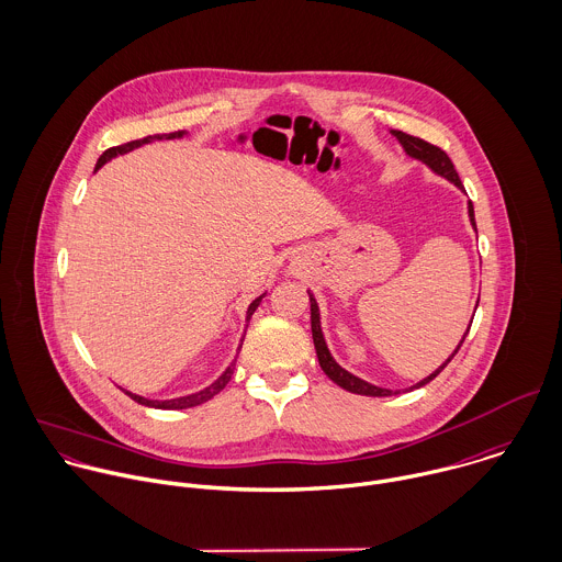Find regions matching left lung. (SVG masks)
<instances>
[{"label":"left lung","mask_w":562,"mask_h":562,"mask_svg":"<svg viewBox=\"0 0 562 562\" xmlns=\"http://www.w3.org/2000/svg\"><path fill=\"white\" fill-rule=\"evenodd\" d=\"M390 133L398 139V144L403 146V150H405L407 157L423 161L431 172H436L438 177H445L447 181H451L456 188H460V190L464 192V186H462V181H460V177H458V170H456L453 161L449 159V155H447L442 148H438V146H434V144H429V142H425V139H420V137L407 135V133H403V131H394V128H392ZM469 218H471L473 229L477 232V225H475V210H473V203H471V201H469ZM308 300H311V330H313V344H315V352H317V359H319V366H322L324 374H326L333 383H337L341 390L352 392V394H361V396H394V394L412 392V390H418V387L427 385L429 381H434V379L451 363V359H453V357L458 355V350L462 348V344H464V339H467V335H469V330H471V324H473V319H471V324H469V328H467L462 341L458 344V348L449 355V359H447L436 372H431L429 376H425L423 381H418L416 385H412V387H407V390H387V387H379V385H372V383H368V381L355 376L352 372H348L346 368H341V366L335 361V357L330 355L328 344H326V339H324L322 315H319L317 300H315V295H313L311 291H308ZM475 308H477V306H475Z\"/></svg>","instance_id":"8db88e82"}]
</instances>
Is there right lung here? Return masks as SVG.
I'll return each mask as SVG.
<instances>
[{
	"mask_svg": "<svg viewBox=\"0 0 562 562\" xmlns=\"http://www.w3.org/2000/svg\"><path fill=\"white\" fill-rule=\"evenodd\" d=\"M186 135V131H177V133H168V135H148V137H142V139H135V142H126V144H122V146H113V148H109V150H104L102 155H100V159L95 161V168H93V172H98L106 161H111L113 157H117V155H124V153H131L133 148H139V146H144V144H150V142H159V139H181ZM267 293H262L260 297H256L249 306H247V317H245V322L249 324V319H251V315L256 313V308L260 306V302H262V297H265ZM243 341H245V335H243V339H240V344H238V350H236V355L240 352V348H243ZM234 366H236V357H234V361L225 368V372L214 381V383H210L207 387H203L201 392H194V394H188V396H179V398H170V401H150V398H144V396H139V394H133V392H126L124 390V394L126 396H131L135 403H139V405H146V407H155V409H188V407H196V405H201V403H205V401H210V398H214L227 383H229V379H232V374H234Z\"/></svg>",
	"mask_w": 562,
	"mask_h": 562,
	"instance_id": "obj_1",
	"label": "right lung"
}]
</instances>
